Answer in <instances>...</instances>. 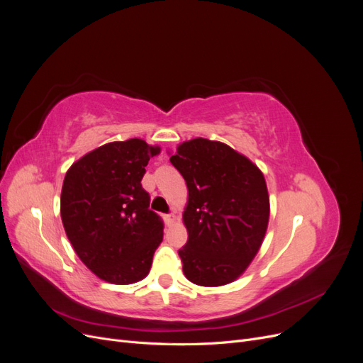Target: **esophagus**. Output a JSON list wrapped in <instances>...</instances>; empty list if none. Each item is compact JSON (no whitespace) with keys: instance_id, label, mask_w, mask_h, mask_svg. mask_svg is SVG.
Masks as SVG:
<instances>
[{"instance_id":"esophagus-1","label":"esophagus","mask_w":363,"mask_h":363,"mask_svg":"<svg viewBox=\"0 0 363 363\" xmlns=\"http://www.w3.org/2000/svg\"><path fill=\"white\" fill-rule=\"evenodd\" d=\"M175 219H177V218H175V215H174V213H169V215H164V221H167V224H168V225L174 224V223H175Z\"/></svg>"}]
</instances>
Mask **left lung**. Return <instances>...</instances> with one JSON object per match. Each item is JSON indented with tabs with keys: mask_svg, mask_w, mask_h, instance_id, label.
<instances>
[{
	"mask_svg": "<svg viewBox=\"0 0 363 363\" xmlns=\"http://www.w3.org/2000/svg\"><path fill=\"white\" fill-rule=\"evenodd\" d=\"M169 162L188 186L183 221L188 242L179 250L183 272L200 286L235 281L265 238L269 196L255 163L223 142L196 138Z\"/></svg>",
	"mask_w": 363,
	"mask_h": 363,
	"instance_id": "obj_1",
	"label": "left lung"
}]
</instances>
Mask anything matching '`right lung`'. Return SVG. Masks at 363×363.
Instances as JSON below:
<instances>
[{
	"label": "right lung",
	"mask_w": 363,
	"mask_h": 363,
	"mask_svg": "<svg viewBox=\"0 0 363 363\" xmlns=\"http://www.w3.org/2000/svg\"><path fill=\"white\" fill-rule=\"evenodd\" d=\"M159 152L142 139L111 142L87 152L65 175V232L77 256L104 281L130 284L150 272L163 221L150 211V194L140 180L150 157Z\"/></svg>",
	"instance_id": "add662e5"
}]
</instances>
